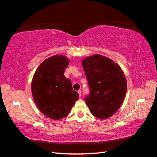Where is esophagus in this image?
<instances>
[{
  "label": "esophagus",
  "mask_w": 157,
  "mask_h": 157,
  "mask_svg": "<svg viewBox=\"0 0 157 157\" xmlns=\"http://www.w3.org/2000/svg\"><path fill=\"white\" fill-rule=\"evenodd\" d=\"M78 94H79V96H82V91H81V90H78Z\"/></svg>",
  "instance_id": "34e87169"
}]
</instances>
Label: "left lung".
I'll return each instance as SVG.
<instances>
[{"mask_svg":"<svg viewBox=\"0 0 157 157\" xmlns=\"http://www.w3.org/2000/svg\"><path fill=\"white\" fill-rule=\"evenodd\" d=\"M90 94L85 98L92 114L98 119L111 117L121 106L127 92L123 70L106 56L94 55L82 61Z\"/></svg>","mask_w":157,"mask_h":157,"instance_id":"1","label":"left lung"}]
</instances>
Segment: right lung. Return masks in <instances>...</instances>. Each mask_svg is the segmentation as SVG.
I'll return each instance as SVG.
<instances>
[{"mask_svg": "<svg viewBox=\"0 0 157 157\" xmlns=\"http://www.w3.org/2000/svg\"><path fill=\"white\" fill-rule=\"evenodd\" d=\"M69 63L67 56L55 55L44 60L33 76L31 88L35 104L42 113L52 119L67 116L79 98L71 79L64 75Z\"/></svg>", "mask_w": 157, "mask_h": 157, "instance_id": "add662e5", "label": "right lung"}]
</instances>
